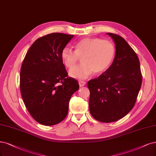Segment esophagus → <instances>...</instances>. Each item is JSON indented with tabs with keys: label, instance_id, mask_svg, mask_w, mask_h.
<instances>
[{
	"label": "esophagus",
	"instance_id": "esophagus-1",
	"mask_svg": "<svg viewBox=\"0 0 156 156\" xmlns=\"http://www.w3.org/2000/svg\"><path fill=\"white\" fill-rule=\"evenodd\" d=\"M79 84L80 87H84V86H85V84H87V82L83 81V80H80L79 82Z\"/></svg>",
	"mask_w": 156,
	"mask_h": 156
}]
</instances>
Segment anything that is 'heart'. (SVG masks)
I'll use <instances>...</instances> for the list:
<instances>
[{
  "instance_id": "heart-1",
  "label": "heart",
  "mask_w": 156,
  "mask_h": 156,
  "mask_svg": "<svg viewBox=\"0 0 156 156\" xmlns=\"http://www.w3.org/2000/svg\"><path fill=\"white\" fill-rule=\"evenodd\" d=\"M75 51L68 47L61 51L62 60L67 68H72L79 57H83V64L71 69L69 75L73 78L83 79L91 74H99L108 69L114 61L115 46L110 40L98 37L83 39L74 46Z\"/></svg>"
}]
</instances>
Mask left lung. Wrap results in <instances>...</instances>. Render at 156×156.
Listing matches in <instances>:
<instances>
[{
  "mask_svg": "<svg viewBox=\"0 0 156 156\" xmlns=\"http://www.w3.org/2000/svg\"><path fill=\"white\" fill-rule=\"evenodd\" d=\"M115 45V55L110 67L88 83L89 109L100 122H111L124 117L133 108L141 87L139 58L122 37L107 33Z\"/></svg>",
  "mask_w": 156,
  "mask_h": 156,
  "instance_id": "obj_1",
  "label": "left lung"
}]
</instances>
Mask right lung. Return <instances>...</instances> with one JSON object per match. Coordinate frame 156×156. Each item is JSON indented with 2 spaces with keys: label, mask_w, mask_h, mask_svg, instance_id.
Listing matches in <instances>:
<instances>
[{
  "label": "right lung",
  "mask_w": 156,
  "mask_h": 156,
  "mask_svg": "<svg viewBox=\"0 0 156 156\" xmlns=\"http://www.w3.org/2000/svg\"><path fill=\"white\" fill-rule=\"evenodd\" d=\"M74 35L53 33L31 46L20 69V89L24 103L34 119L51 126L64 119L72 94L79 88L68 77L61 51Z\"/></svg>",
  "instance_id": "1"
}]
</instances>
